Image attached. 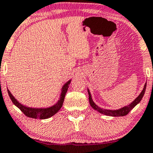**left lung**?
Returning <instances> with one entry per match:
<instances>
[{"instance_id": "8db88e82", "label": "left lung", "mask_w": 153, "mask_h": 153, "mask_svg": "<svg viewBox=\"0 0 153 153\" xmlns=\"http://www.w3.org/2000/svg\"><path fill=\"white\" fill-rule=\"evenodd\" d=\"M146 83L145 84L144 88L143 89V91H141L139 96H138L137 98H136L135 100L133 101V102L131 103V104L128 105L127 106L123 107L122 108L119 109V110H107V109H103V108H100L97 105L95 104V102L93 101L92 98H91V95L89 90L88 89V97H89V102H90L91 106L92 107L94 110H96L99 112L101 114H105V115H108V116H111V117H122V116H125L126 114H128V112H130L131 110H132L133 108H134L136 105L138 104L141 100V99L143 98V97L144 96L145 91H146Z\"/></svg>"}]
</instances>
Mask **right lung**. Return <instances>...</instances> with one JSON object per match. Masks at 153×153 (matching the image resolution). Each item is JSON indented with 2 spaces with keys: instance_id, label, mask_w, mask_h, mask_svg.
<instances>
[{
  "instance_id": "add662e5",
  "label": "right lung",
  "mask_w": 153,
  "mask_h": 153,
  "mask_svg": "<svg viewBox=\"0 0 153 153\" xmlns=\"http://www.w3.org/2000/svg\"><path fill=\"white\" fill-rule=\"evenodd\" d=\"M70 82L71 80H69L62 86L60 98H59V100L57 101L56 104L48 108H32L26 107L23 105H22L20 102H19L18 101L16 100L15 97L12 95L9 90H7V93H8L10 98L12 102L14 103V105L17 106L26 116L29 117L30 118L45 120V119L51 117L54 115L55 114H56L58 112L59 109L62 108L65 95H66V93L67 91V89H68L69 85L70 84Z\"/></svg>"
}]
</instances>
